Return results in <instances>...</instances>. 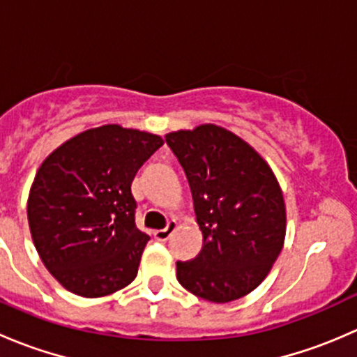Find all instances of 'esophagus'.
<instances>
[{"instance_id": "obj_1", "label": "esophagus", "mask_w": 357, "mask_h": 357, "mask_svg": "<svg viewBox=\"0 0 357 357\" xmlns=\"http://www.w3.org/2000/svg\"><path fill=\"white\" fill-rule=\"evenodd\" d=\"M176 228H178V222L176 221H169V225L165 226L164 229H157L153 235H155V238L158 240V242H165V240L169 238V236L172 235V233L176 231Z\"/></svg>"}]
</instances>
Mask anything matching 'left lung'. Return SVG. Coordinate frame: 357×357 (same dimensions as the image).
<instances>
[{
    "label": "left lung",
    "instance_id": "1",
    "mask_svg": "<svg viewBox=\"0 0 357 357\" xmlns=\"http://www.w3.org/2000/svg\"><path fill=\"white\" fill-rule=\"evenodd\" d=\"M188 178L200 254L176 262L178 282L205 301H236L257 289L283 248L287 211L275 172L235 132L200 124L165 135Z\"/></svg>",
    "mask_w": 357,
    "mask_h": 357
}]
</instances>
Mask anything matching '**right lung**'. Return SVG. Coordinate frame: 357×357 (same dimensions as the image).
<instances>
[{"label":"right lung","instance_id":"right-lung-1","mask_svg":"<svg viewBox=\"0 0 357 357\" xmlns=\"http://www.w3.org/2000/svg\"><path fill=\"white\" fill-rule=\"evenodd\" d=\"M164 139L107 124L72 136L43 160L27 200L32 242L53 278L95 298L128 287L150 236L135 222L131 183Z\"/></svg>","mask_w":357,"mask_h":357}]
</instances>
